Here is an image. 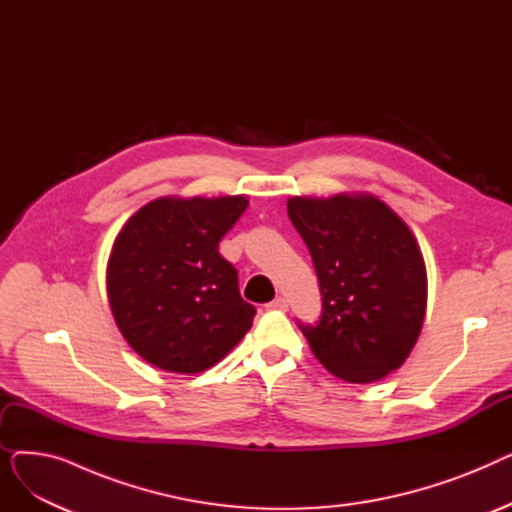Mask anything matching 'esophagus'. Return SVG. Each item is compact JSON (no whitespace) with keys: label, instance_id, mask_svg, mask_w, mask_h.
Instances as JSON below:
<instances>
[{"label":"esophagus","instance_id":"34e87169","mask_svg":"<svg viewBox=\"0 0 512 512\" xmlns=\"http://www.w3.org/2000/svg\"><path fill=\"white\" fill-rule=\"evenodd\" d=\"M267 309H276V311H286L288 303L284 297H276L272 303H267Z\"/></svg>","mask_w":512,"mask_h":512}]
</instances>
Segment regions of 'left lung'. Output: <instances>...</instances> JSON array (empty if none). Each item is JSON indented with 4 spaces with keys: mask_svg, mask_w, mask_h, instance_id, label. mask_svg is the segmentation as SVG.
I'll return each instance as SVG.
<instances>
[{
    "mask_svg": "<svg viewBox=\"0 0 512 512\" xmlns=\"http://www.w3.org/2000/svg\"><path fill=\"white\" fill-rule=\"evenodd\" d=\"M324 311L301 326L311 353L348 384L378 382L405 363L421 334L427 272L407 222L369 193L290 197Z\"/></svg>",
    "mask_w": 512,
    "mask_h": 512,
    "instance_id": "8db88e82",
    "label": "left lung"
}]
</instances>
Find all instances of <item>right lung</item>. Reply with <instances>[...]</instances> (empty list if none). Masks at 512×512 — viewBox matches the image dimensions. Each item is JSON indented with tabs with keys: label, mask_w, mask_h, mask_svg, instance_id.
Here are the masks:
<instances>
[{
	"label": "right lung",
	"mask_w": 512,
	"mask_h": 512,
	"mask_svg": "<svg viewBox=\"0 0 512 512\" xmlns=\"http://www.w3.org/2000/svg\"><path fill=\"white\" fill-rule=\"evenodd\" d=\"M245 195L159 197L132 213L107 259V301L124 340L147 363L201 373L242 340L255 307L242 301L218 242Z\"/></svg>",
	"instance_id": "1"
}]
</instances>
